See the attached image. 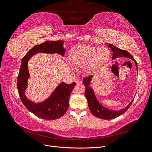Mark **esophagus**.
<instances>
[{"label":"esophagus","instance_id":"esophagus-1","mask_svg":"<svg viewBox=\"0 0 152 152\" xmlns=\"http://www.w3.org/2000/svg\"><path fill=\"white\" fill-rule=\"evenodd\" d=\"M75 82H76L77 84H82V81L81 80H80V79L77 80L75 81Z\"/></svg>","mask_w":152,"mask_h":152}]
</instances>
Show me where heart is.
<instances>
[{
  "mask_svg": "<svg viewBox=\"0 0 152 152\" xmlns=\"http://www.w3.org/2000/svg\"><path fill=\"white\" fill-rule=\"evenodd\" d=\"M70 60L77 67H84L87 73L97 70L108 61L110 52L105 48H96L89 45H80L70 53Z\"/></svg>",
  "mask_w": 152,
  "mask_h": 152,
  "instance_id": "heart-1",
  "label": "heart"
}]
</instances>
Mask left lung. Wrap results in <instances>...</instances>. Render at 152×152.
I'll use <instances>...</instances> for the list:
<instances>
[{"instance_id": "left-lung-1", "label": "left lung", "mask_w": 152, "mask_h": 152, "mask_svg": "<svg viewBox=\"0 0 152 152\" xmlns=\"http://www.w3.org/2000/svg\"><path fill=\"white\" fill-rule=\"evenodd\" d=\"M109 46L112 49L113 51V59H115L118 57H127L129 58H130L132 59V60H134V61L135 62L137 70V62L136 61V60H134V58L132 57V56L129 53L126 51V50H122L115 47L114 45L112 44H109ZM91 79V76H88L84 78L83 79V83L86 86L85 96L87 99V103H88L89 110L91 113L94 115L95 117L99 118L104 119V120H110V119L115 118L121 115L124 113H125L127 110V109L130 107V106L131 105L133 101H132L125 108H124L121 110H117V111H114V110H111L103 107V106H102L99 103L98 100L96 99L94 91L89 87Z\"/></svg>"}]
</instances>
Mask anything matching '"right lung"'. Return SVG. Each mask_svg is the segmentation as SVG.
<instances>
[{
  "mask_svg": "<svg viewBox=\"0 0 152 152\" xmlns=\"http://www.w3.org/2000/svg\"><path fill=\"white\" fill-rule=\"evenodd\" d=\"M63 40L47 41L35 45L22 58L20 72L18 76L17 87L23 104L35 115L48 121L58 119L66 113L69 107V98L76 84L75 82L69 84L61 82L47 100L42 103H34L27 99L25 95V90L27 87V80L30 76L27 63L32 56L39 53H57L64 56L65 49L63 48Z\"/></svg>",
  "mask_w": 152,
  "mask_h": 152,
  "instance_id": "1",
  "label": "right lung"
}]
</instances>
